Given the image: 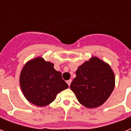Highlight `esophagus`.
Wrapping results in <instances>:
<instances>
[{
    "mask_svg": "<svg viewBox=\"0 0 131 131\" xmlns=\"http://www.w3.org/2000/svg\"><path fill=\"white\" fill-rule=\"evenodd\" d=\"M71 82H72V80H68V81H67V83L69 86H70V85H71Z\"/></svg>",
    "mask_w": 131,
    "mask_h": 131,
    "instance_id": "34e87169",
    "label": "esophagus"
}]
</instances>
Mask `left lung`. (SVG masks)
Returning a JSON list of instances; mask_svg holds the SVG:
<instances>
[{"label": "left lung", "mask_w": 131, "mask_h": 131, "mask_svg": "<svg viewBox=\"0 0 131 131\" xmlns=\"http://www.w3.org/2000/svg\"><path fill=\"white\" fill-rule=\"evenodd\" d=\"M114 86V74L110 66L93 57L79 67L70 88L80 103L86 107L94 108L107 100Z\"/></svg>", "instance_id": "left-lung-1"}]
</instances>
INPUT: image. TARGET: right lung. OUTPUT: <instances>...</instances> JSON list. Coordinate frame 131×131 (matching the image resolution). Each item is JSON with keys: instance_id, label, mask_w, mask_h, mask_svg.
<instances>
[{"instance_id": "add662e5", "label": "right lung", "mask_w": 131, "mask_h": 131, "mask_svg": "<svg viewBox=\"0 0 131 131\" xmlns=\"http://www.w3.org/2000/svg\"><path fill=\"white\" fill-rule=\"evenodd\" d=\"M19 83L26 99L39 107L51 103L58 93L69 87L62 80L61 73L42 58H36L26 64L21 70Z\"/></svg>"}]
</instances>
